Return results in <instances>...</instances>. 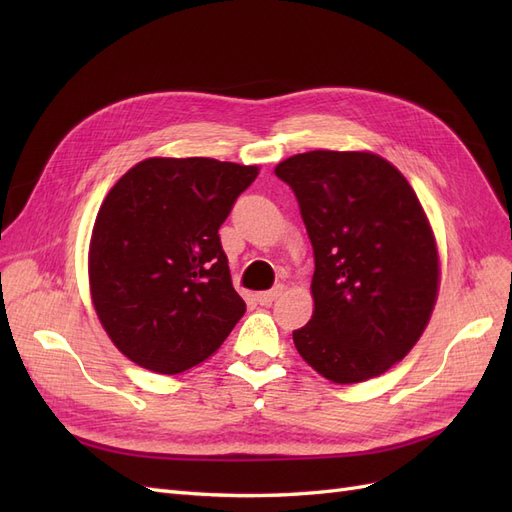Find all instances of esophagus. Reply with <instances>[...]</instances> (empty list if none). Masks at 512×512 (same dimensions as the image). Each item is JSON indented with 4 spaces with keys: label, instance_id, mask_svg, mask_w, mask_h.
<instances>
[{
    "label": "esophagus",
    "instance_id": "1",
    "mask_svg": "<svg viewBox=\"0 0 512 512\" xmlns=\"http://www.w3.org/2000/svg\"><path fill=\"white\" fill-rule=\"evenodd\" d=\"M282 292H284V284H277V286H273L271 290L258 292V294H256V301H258L260 305H271L277 297H280Z\"/></svg>",
    "mask_w": 512,
    "mask_h": 512
}]
</instances>
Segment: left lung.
Instances as JSON below:
<instances>
[{"instance_id":"obj_1","label":"left lung","mask_w":512,"mask_h":512,"mask_svg":"<svg viewBox=\"0 0 512 512\" xmlns=\"http://www.w3.org/2000/svg\"><path fill=\"white\" fill-rule=\"evenodd\" d=\"M314 247L309 324L294 346L337 384L376 378L412 350L438 297V247L399 170L367 151H307L275 166Z\"/></svg>"}]
</instances>
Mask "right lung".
<instances>
[{
	"instance_id": "add662e5",
	"label": "right lung",
	"mask_w": 512,
	"mask_h": 512,
	"mask_svg": "<svg viewBox=\"0 0 512 512\" xmlns=\"http://www.w3.org/2000/svg\"><path fill=\"white\" fill-rule=\"evenodd\" d=\"M258 166L149 158L106 194L91 232L89 286L104 331L130 361L181 374L245 314L218 230Z\"/></svg>"
}]
</instances>
